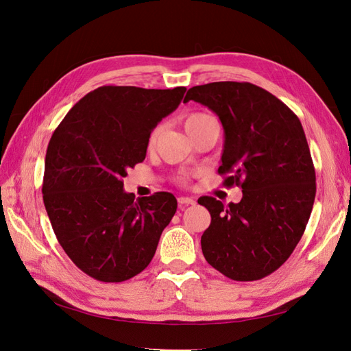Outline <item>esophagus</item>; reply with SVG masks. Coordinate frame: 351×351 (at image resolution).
<instances>
[{
  "label": "esophagus",
  "instance_id": "esophagus-1",
  "mask_svg": "<svg viewBox=\"0 0 351 351\" xmlns=\"http://www.w3.org/2000/svg\"><path fill=\"white\" fill-rule=\"evenodd\" d=\"M196 200L193 197H186V196H180L178 197V206L180 208H184L189 205H195Z\"/></svg>",
  "mask_w": 351,
  "mask_h": 351
}]
</instances>
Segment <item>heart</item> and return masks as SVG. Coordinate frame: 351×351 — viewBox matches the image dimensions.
<instances>
[{
	"instance_id": "1",
	"label": "heart",
	"mask_w": 351,
	"mask_h": 351,
	"mask_svg": "<svg viewBox=\"0 0 351 351\" xmlns=\"http://www.w3.org/2000/svg\"><path fill=\"white\" fill-rule=\"evenodd\" d=\"M210 120H214V119H212L210 115H208L205 112H192V114H189L186 117L184 129H186L187 133H190V132H193L195 129H197V127L204 125L205 123H208ZM159 130H161V127H155V129L151 132L149 137H147V147H149V149H152V147L155 146L156 139H158V134H159ZM178 182L180 183H186L187 178L183 176V177L178 178Z\"/></svg>"
}]
</instances>
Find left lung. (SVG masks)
I'll use <instances>...</instances> for the list:
<instances>
[{
    "mask_svg": "<svg viewBox=\"0 0 351 351\" xmlns=\"http://www.w3.org/2000/svg\"><path fill=\"white\" fill-rule=\"evenodd\" d=\"M214 111L226 133L218 173L240 186L239 204L197 202L210 214L204 256L226 277L256 281L290 258L309 221L316 176L302 123L284 102L249 82H214L189 89L184 102Z\"/></svg>",
    "mask_w": 351,
    "mask_h": 351,
    "instance_id": "8db88e82",
    "label": "left lung"
}]
</instances>
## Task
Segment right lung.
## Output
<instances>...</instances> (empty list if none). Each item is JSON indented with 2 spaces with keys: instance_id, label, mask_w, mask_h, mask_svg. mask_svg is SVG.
I'll use <instances>...</instances> for the list:
<instances>
[{
  "instance_id": "obj_1",
  "label": "right lung",
  "mask_w": 351,
  "mask_h": 351,
  "mask_svg": "<svg viewBox=\"0 0 351 351\" xmlns=\"http://www.w3.org/2000/svg\"><path fill=\"white\" fill-rule=\"evenodd\" d=\"M184 92L101 86L74 105L51 137L42 184L47 214L67 256L95 280L121 282L141 274L176 214L171 193L134 200L123 177L143 161L147 137Z\"/></svg>"
}]
</instances>
